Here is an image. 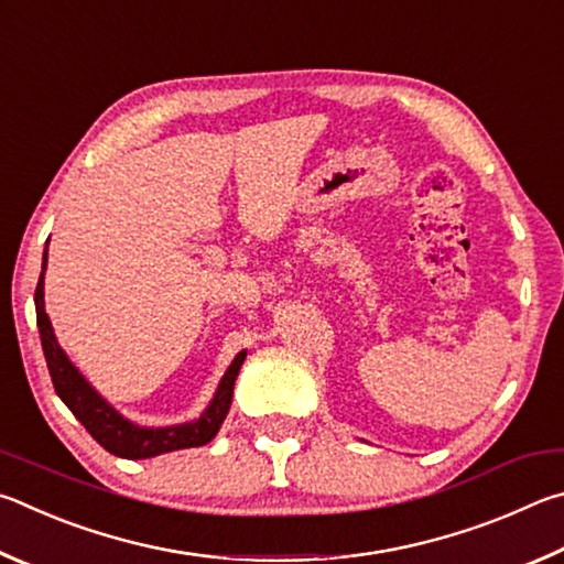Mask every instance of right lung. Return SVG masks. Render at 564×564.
<instances>
[{"mask_svg": "<svg viewBox=\"0 0 564 564\" xmlns=\"http://www.w3.org/2000/svg\"><path fill=\"white\" fill-rule=\"evenodd\" d=\"M46 257L48 252L44 250L42 274H39V284L34 292L36 327H39V337H42L46 367H48V373H52L58 399H62L68 406V411L84 423V429L91 433L96 443H101V446L108 453H113V456L128 458V460L153 458V456H161V453L197 448V446H205V443H210L217 436V431H220L227 411H230L235 379L237 373H240L247 351L242 349L232 359L230 367H227V371L223 373L220 383H217V391L213 393L207 409L195 421L177 423V426H161V429L138 426V423L121 416V413H118L111 403H108L101 393H98L91 383L84 379V373L74 367V361L66 357V351L58 347L54 327L52 322H48V314L44 310Z\"/></svg>", "mask_w": 564, "mask_h": 564, "instance_id": "1", "label": "right lung"}]
</instances>
